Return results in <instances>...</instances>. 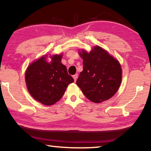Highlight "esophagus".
<instances>
[{"label":"esophagus","mask_w":151,"mask_h":151,"mask_svg":"<svg viewBox=\"0 0 151 151\" xmlns=\"http://www.w3.org/2000/svg\"><path fill=\"white\" fill-rule=\"evenodd\" d=\"M73 77L74 78V80H75V81H76V79H77V78H78V75H77V74H76V75L73 76Z\"/></svg>","instance_id":"34e87169"}]
</instances>
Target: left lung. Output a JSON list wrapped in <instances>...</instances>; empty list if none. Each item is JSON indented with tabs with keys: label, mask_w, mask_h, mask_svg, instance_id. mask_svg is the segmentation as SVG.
<instances>
[{
	"label": "left lung",
	"mask_w": 151,
	"mask_h": 151,
	"mask_svg": "<svg viewBox=\"0 0 151 151\" xmlns=\"http://www.w3.org/2000/svg\"><path fill=\"white\" fill-rule=\"evenodd\" d=\"M83 70L76 85L87 99L100 103L116 93L122 80V70L119 61L102 47L95 46L89 53L79 51Z\"/></svg>",
	"instance_id": "obj_1"
}]
</instances>
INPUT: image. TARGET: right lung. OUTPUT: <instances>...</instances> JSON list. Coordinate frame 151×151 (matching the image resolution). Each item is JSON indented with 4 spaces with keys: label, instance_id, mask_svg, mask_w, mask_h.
Instances as JSON below:
<instances>
[{
    "label": "right lung",
    "instance_id": "obj_1",
    "mask_svg": "<svg viewBox=\"0 0 151 151\" xmlns=\"http://www.w3.org/2000/svg\"><path fill=\"white\" fill-rule=\"evenodd\" d=\"M43 55L28 66L25 74L26 86L34 99L46 106L53 105L62 98L70 83L74 82L61 62L62 55Z\"/></svg>",
    "mask_w": 151,
    "mask_h": 151
}]
</instances>
